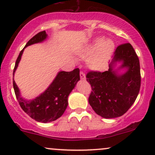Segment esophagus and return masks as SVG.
Masks as SVG:
<instances>
[{"instance_id": "esophagus-1", "label": "esophagus", "mask_w": 155, "mask_h": 155, "mask_svg": "<svg viewBox=\"0 0 155 155\" xmlns=\"http://www.w3.org/2000/svg\"><path fill=\"white\" fill-rule=\"evenodd\" d=\"M80 77H81V79H82V80L86 79V76H85L84 73L82 72V71L80 72Z\"/></svg>"}]
</instances>
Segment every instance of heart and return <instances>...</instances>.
<instances>
[{"label": "heart", "mask_w": 155, "mask_h": 155, "mask_svg": "<svg viewBox=\"0 0 155 155\" xmlns=\"http://www.w3.org/2000/svg\"><path fill=\"white\" fill-rule=\"evenodd\" d=\"M115 50V44L111 39L96 38L79 52L81 58L87 59V66L93 71L106 70Z\"/></svg>", "instance_id": "1"}]
</instances>
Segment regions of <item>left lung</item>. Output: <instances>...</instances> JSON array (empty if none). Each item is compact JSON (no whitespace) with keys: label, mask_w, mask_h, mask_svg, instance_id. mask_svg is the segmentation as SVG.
<instances>
[{"label":"left lung","mask_w":155,"mask_h":155,"mask_svg":"<svg viewBox=\"0 0 155 155\" xmlns=\"http://www.w3.org/2000/svg\"><path fill=\"white\" fill-rule=\"evenodd\" d=\"M117 63L120 65L116 68ZM124 69L126 71L120 73ZM87 81L92 91L89 104L97 115L105 119L122 116L131 107L140 90V63L130 44L117 48L106 71L89 72Z\"/></svg>","instance_id":"left-lung-1"}]
</instances>
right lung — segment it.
<instances>
[{"label":"right lung","mask_w":155,"mask_h":155,"mask_svg":"<svg viewBox=\"0 0 155 155\" xmlns=\"http://www.w3.org/2000/svg\"><path fill=\"white\" fill-rule=\"evenodd\" d=\"M46 31H41L32 38L19 53L16 61L13 76L20 62L25 49L33 44L42 43L47 40ZM80 80L79 69L76 68L70 72L59 71L47 90L41 95L31 100L22 97L20 90L13 79V86L16 97L21 108L32 119L39 122H53L60 118L66 109L68 97Z\"/></svg>","instance_id":"obj_1"}]
</instances>
